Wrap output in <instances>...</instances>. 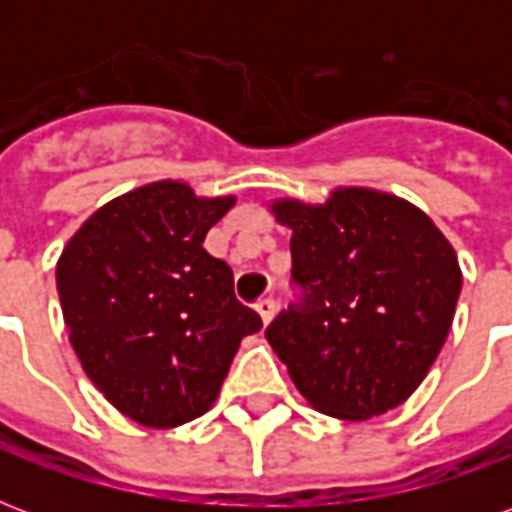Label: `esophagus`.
Instances as JSON below:
<instances>
[{"mask_svg":"<svg viewBox=\"0 0 512 512\" xmlns=\"http://www.w3.org/2000/svg\"><path fill=\"white\" fill-rule=\"evenodd\" d=\"M255 310H257V315L263 318V323H266V326H268V323H271V318H274V312H277V301H274V299L257 301Z\"/></svg>","mask_w":512,"mask_h":512,"instance_id":"34e87169","label":"esophagus"}]
</instances>
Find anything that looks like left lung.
I'll list each match as a JSON object with an SVG mask.
<instances>
[{
    "label": "left lung",
    "instance_id": "left-lung-1",
    "mask_svg": "<svg viewBox=\"0 0 512 512\" xmlns=\"http://www.w3.org/2000/svg\"><path fill=\"white\" fill-rule=\"evenodd\" d=\"M293 230L299 304L266 329L301 395L337 419L400 406L428 376L461 296V266L430 216L395 194L334 189L323 205L277 200Z\"/></svg>",
    "mask_w": 512,
    "mask_h": 512
}]
</instances>
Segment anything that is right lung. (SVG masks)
Returning a JSON list of instances; mask_svg holds the SVG:
<instances>
[{
    "label": "right lung",
    "mask_w": 512,
    "mask_h": 512,
    "mask_svg": "<svg viewBox=\"0 0 512 512\" xmlns=\"http://www.w3.org/2000/svg\"><path fill=\"white\" fill-rule=\"evenodd\" d=\"M235 197H197L156 180L106 202L57 263L65 326L84 373L145 428H178L219 397L260 315L233 293V271L202 241Z\"/></svg>",
    "instance_id": "add662e5"
}]
</instances>
